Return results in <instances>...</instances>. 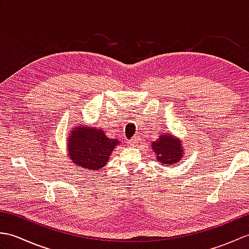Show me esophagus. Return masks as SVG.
<instances>
[{
	"label": "esophagus",
	"mask_w": 249,
	"mask_h": 249,
	"mask_svg": "<svg viewBox=\"0 0 249 249\" xmlns=\"http://www.w3.org/2000/svg\"><path fill=\"white\" fill-rule=\"evenodd\" d=\"M128 143L130 146H137V144H138V138H137V137H134L133 139L129 140Z\"/></svg>",
	"instance_id": "34e87169"
}]
</instances>
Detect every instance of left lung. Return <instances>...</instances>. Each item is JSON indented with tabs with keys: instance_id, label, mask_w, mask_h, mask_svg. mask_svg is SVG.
<instances>
[{
	"instance_id": "8db88e82",
	"label": "left lung",
	"mask_w": 249,
	"mask_h": 249,
	"mask_svg": "<svg viewBox=\"0 0 249 249\" xmlns=\"http://www.w3.org/2000/svg\"><path fill=\"white\" fill-rule=\"evenodd\" d=\"M152 149L158 155V160L160 163H165V166L172 165L179 161L182 158L181 141L173 138L172 135H162L156 141L152 143Z\"/></svg>"
}]
</instances>
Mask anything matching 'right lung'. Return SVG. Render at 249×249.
<instances>
[{
  "instance_id": "add662e5",
  "label": "right lung",
  "mask_w": 249,
  "mask_h": 249,
  "mask_svg": "<svg viewBox=\"0 0 249 249\" xmlns=\"http://www.w3.org/2000/svg\"><path fill=\"white\" fill-rule=\"evenodd\" d=\"M118 140L110 139L97 128H75L70 136L68 153L77 166L89 170H100L107 163Z\"/></svg>"
}]
</instances>
